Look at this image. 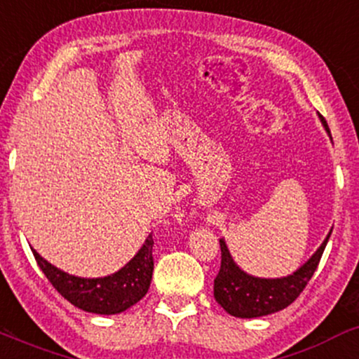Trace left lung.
Wrapping results in <instances>:
<instances>
[{
  "mask_svg": "<svg viewBox=\"0 0 359 359\" xmlns=\"http://www.w3.org/2000/svg\"><path fill=\"white\" fill-rule=\"evenodd\" d=\"M319 116L325 132L331 135L324 116ZM329 237L331 232L304 266L283 278H257L248 275L237 266L225 241L220 239L222 261H220L219 275L213 280V297L225 312L241 319H255L287 309L304 292L310 278L316 273Z\"/></svg>",
  "mask_w": 359,
  "mask_h": 359,
  "instance_id": "left-lung-1",
  "label": "left lung"
}]
</instances>
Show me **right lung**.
<instances>
[{
  "label": "right lung",
  "mask_w": 359,
  "mask_h": 359,
  "mask_svg": "<svg viewBox=\"0 0 359 359\" xmlns=\"http://www.w3.org/2000/svg\"><path fill=\"white\" fill-rule=\"evenodd\" d=\"M152 236H149L139 252L122 269L103 278H81L60 271L49 261L43 259L35 249V261L60 295L74 307L84 312L114 316L130 309L142 297H146L152 280Z\"/></svg>",
  "instance_id": "1"
}]
</instances>
